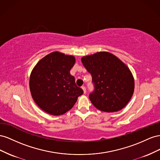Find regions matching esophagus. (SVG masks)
Listing matches in <instances>:
<instances>
[{"label":"esophagus","mask_w":160,"mask_h":160,"mask_svg":"<svg viewBox=\"0 0 160 160\" xmlns=\"http://www.w3.org/2000/svg\"><path fill=\"white\" fill-rule=\"evenodd\" d=\"M82 90H83V91H84V93H86V87L84 86H82Z\"/></svg>","instance_id":"1"}]
</instances>
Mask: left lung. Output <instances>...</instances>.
Masks as SVG:
<instances>
[{
  "label": "left lung",
  "mask_w": 160,
  "mask_h": 160,
  "mask_svg": "<svg viewBox=\"0 0 160 160\" xmlns=\"http://www.w3.org/2000/svg\"><path fill=\"white\" fill-rule=\"evenodd\" d=\"M92 77L94 91L89 95L93 105L107 112L124 108L134 92L135 82L129 68L115 55L100 52L82 58Z\"/></svg>",
  "instance_id": "obj_1"
}]
</instances>
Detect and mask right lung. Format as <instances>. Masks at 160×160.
<instances>
[{"label":"right lung","mask_w":160,"mask_h":160,"mask_svg":"<svg viewBox=\"0 0 160 160\" xmlns=\"http://www.w3.org/2000/svg\"><path fill=\"white\" fill-rule=\"evenodd\" d=\"M75 57L59 52L49 53L31 71L29 88L38 106L52 115H62L73 107L84 92L70 73Z\"/></svg>","instance_id":"right-lung-1"}]
</instances>
